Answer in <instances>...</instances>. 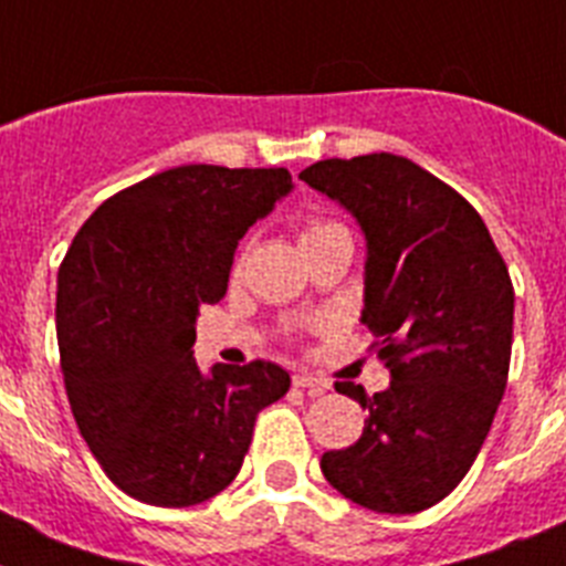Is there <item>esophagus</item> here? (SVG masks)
Segmentation results:
<instances>
[{
  "instance_id": "esophagus-1",
  "label": "esophagus",
  "mask_w": 566,
  "mask_h": 566,
  "mask_svg": "<svg viewBox=\"0 0 566 566\" xmlns=\"http://www.w3.org/2000/svg\"><path fill=\"white\" fill-rule=\"evenodd\" d=\"M292 382L297 385V388H303V391L312 394V397H319V394H326V391H328V382H326V379L312 377V374H294Z\"/></svg>"
}]
</instances>
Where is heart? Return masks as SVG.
<instances>
[{"label": "heart", "instance_id": "b5f03b06", "mask_svg": "<svg viewBox=\"0 0 566 566\" xmlns=\"http://www.w3.org/2000/svg\"><path fill=\"white\" fill-rule=\"evenodd\" d=\"M332 229H339L337 223H328V221H314V223H308L306 229H303V238L300 240H306V238H317V234H323V232H332Z\"/></svg>", "mask_w": 566, "mask_h": 566}]
</instances>
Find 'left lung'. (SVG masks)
Returning <instances> with one entry per match:
<instances>
[{"mask_svg":"<svg viewBox=\"0 0 566 566\" xmlns=\"http://www.w3.org/2000/svg\"><path fill=\"white\" fill-rule=\"evenodd\" d=\"M300 181L365 234L363 323L391 371L385 391L337 382L368 411L363 437L319 459L345 499L377 513L442 502L482 451L504 397L513 283L479 212L402 155L328 158Z\"/></svg>","mask_w":566,"mask_h":566,"instance_id":"obj_1","label":"left lung"}]
</instances>
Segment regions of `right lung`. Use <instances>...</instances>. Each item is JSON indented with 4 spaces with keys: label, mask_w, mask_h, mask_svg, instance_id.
Masks as SVG:
<instances>
[{
    "label": "right lung",
    "mask_w": 566,
    "mask_h": 566,
    "mask_svg": "<svg viewBox=\"0 0 566 566\" xmlns=\"http://www.w3.org/2000/svg\"><path fill=\"white\" fill-rule=\"evenodd\" d=\"M283 167L187 164L115 192L59 266L56 332L78 431L109 482L192 507L238 476L258 413L289 391L274 363L192 357L201 306L227 294L238 240L292 192Z\"/></svg>",
    "instance_id": "add662e5"
}]
</instances>
